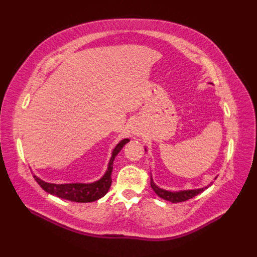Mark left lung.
Here are the masks:
<instances>
[{"label":"left lung","mask_w":257,"mask_h":257,"mask_svg":"<svg viewBox=\"0 0 257 257\" xmlns=\"http://www.w3.org/2000/svg\"><path fill=\"white\" fill-rule=\"evenodd\" d=\"M145 151H147V148H145ZM212 183V182H211ZM211 183L209 185H205L203 188H200V189H191V190H179V191H170V190H165L160 187H158V185L155 183L154 179H150V185L152 190L155 191L156 194L158 196H160L161 199L163 200H167V201H170L172 203H179V202H183V201H187L191 198H193V196L198 195L199 193L203 192L205 189H207L211 185Z\"/></svg>","instance_id":"obj_1"}]
</instances>
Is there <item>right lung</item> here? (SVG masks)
<instances>
[{"instance_id": "1", "label": "right lung", "mask_w": 257, "mask_h": 257, "mask_svg": "<svg viewBox=\"0 0 257 257\" xmlns=\"http://www.w3.org/2000/svg\"><path fill=\"white\" fill-rule=\"evenodd\" d=\"M130 141L128 138H124L120 140L112 150V154L110 157V160L108 162V167L105 174L98 179L97 181L91 183H50L45 182L44 180L38 178L35 174H33L35 181L41 185L43 190H45L47 193L58 196L61 199H65L73 202H80V203H86V202H94L98 199L102 198L105 195L109 188L111 185V172H112V165L113 160L118 152L122 149V147L128 144Z\"/></svg>"}]
</instances>
